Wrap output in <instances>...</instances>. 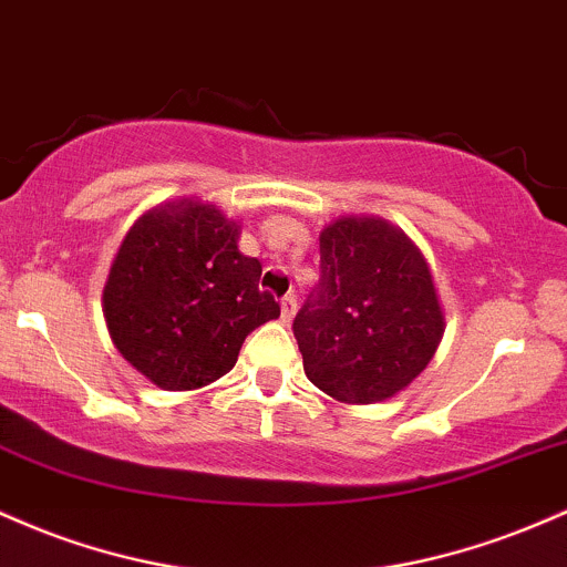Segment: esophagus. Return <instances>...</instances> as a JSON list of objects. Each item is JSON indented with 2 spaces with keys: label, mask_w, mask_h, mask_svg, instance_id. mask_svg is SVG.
<instances>
[{
  "label": "esophagus",
  "mask_w": 567,
  "mask_h": 567,
  "mask_svg": "<svg viewBox=\"0 0 567 567\" xmlns=\"http://www.w3.org/2000/svg\"><path fill=\"white\" fill-rule=\"evenodd\" d=\"M297 313V297L295 295H286L281 300V321L289 323L291 318Z\"/></svg>",
  "instance_id": "obj_1"
}]
</instances>
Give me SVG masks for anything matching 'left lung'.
Listing matches in <instances>:
<instances>
[{
  "mask_svg": "<svg viewBox=\"0 0 567 567\" xmlns=\"http://www.w3.org/2000/svg\"><path fill=\"white\" fill-rule=\"evenodd\" d=\"M318 246L321 278L291 323L305 374L337 402H385L429 367L444 334L429 262L380 216H342Z\"/></svg>",
  "mask_w": 567,
  "mask_h": 567,
  "instance_id": "8db88e82",
  "label": "left lung"
}]
</instances>
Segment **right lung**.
I'll use <instances>...</instances> for the list:
<instances>
[{
  "label": "right lung",
  "mask_w": 567,
  "mask_h": 567,
  "mask_svg": "<svg viewBox=\"0 0 567 567\" xmlns=\"http://www.w3.org/2000/svg\"><path fill=\"white\" fill-rule=\"evenodd\" d=\"M238 235L212 203H165L138 216L114 257L104 286L110 337L163 391L219 380L246 337L281 316L259 289V259L238 251Z\"/></svg>",
  "instance_id": "right-lung-1"
}]
</instances>
